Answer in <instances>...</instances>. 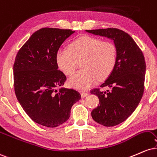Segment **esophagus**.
Masks as SVG:
<instances>
[{"instance_id":"esophagus-1","label":"esophagus","mask_w":157,"mask_h":157,"mask_svg":"<svg viewBox=\"0 0 157 157\" xmlns=\"http://www.w3.org/2000/svg\"><path fill=\"white\" fill-rule=\"evenodd\" d=\"M81 94H82V97H86V96H87L88 95H89V93H86V92H82Z\"/></svg>"}]
</instances>
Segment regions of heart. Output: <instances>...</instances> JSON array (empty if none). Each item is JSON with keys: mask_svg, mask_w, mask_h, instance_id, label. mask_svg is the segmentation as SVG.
Segmentation results:
<instances>
[{"mask_svg": "<svg viewBox=\"0 0 157 157\" xmlns=\"http://www.w3.org/2000/svg\"><path fill=\"white\" fill-rule=\"evenodd\" d=\"M55 58L57 66L67 75L73 74L78 61L82 60L83 70L72 75L69 84L85 90L95 85L98 80L109 76L117 63V48L112 42L84 36L70 43L68 49L58 50Z\"/></svg>", "mask_w": 157, "mask_h": 157, "instance_id": "1", "label": "heart"}]
</instances>
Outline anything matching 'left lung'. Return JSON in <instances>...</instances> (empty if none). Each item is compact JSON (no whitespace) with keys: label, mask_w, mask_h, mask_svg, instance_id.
Segmentation results:
<instances>
[{"label":"left lung","mask_w":157,"mask_h":157,"mask_svg":"<svg viewBox=\"0 0 157 157\" xmlns=\"http://www.w3.org/2000/svg\"><path fill=\"white\" fill-rule=\"evenodd\" d=\"M114 41L117 48V63L112 73L100 87L90 93L98 95L99 104L92 111L94 121L104 126H115L125 121L139 104L143 93L145 61L143 52L132 36L114 28L86 30Z\"/></svg>","instance_id":"8db88e82"}]
</instances>
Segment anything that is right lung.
Here are the masks:
<instances>
[{"label":"right lung","instance_id":"obj_1","mask_svg":"<svg viewBox=\"0 0 157 157\" xmlns=\"http://www.w3.org/2000/svg\"><path fill=\"white\" fill-rule=\"evenodd\" d=\"M74 32L42 28L17 53L13 66L16 97L29 117L42 126L54 128L67 121L72 106L82 98L75 90H56L67 79L58 70L56 53Z\"/></svg>","mask_w":157,"mask_h":157}]
</instances>
